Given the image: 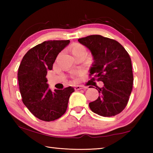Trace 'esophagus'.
Returning a JSON list of instances; mask_svg holds the SVG:
<instances>
[{
	"label": "esophagus",
	"instance_id": "esophagus-1",
	"mask_svg": "<svg viewBox=\"0 0 153 153\" xmlns=\"http://www.w3.org/2000/svg\"><path fill=\"white\" fill-rule=\"evenodd\" d=\"M87 87H84V86H82V85H76L74 87V89L76 91H78V90H80V89H87Z\"/></svg>",
	"mask_w": 153,
	"mask_h": 153
}]
</instances>
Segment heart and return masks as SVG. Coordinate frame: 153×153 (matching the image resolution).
<instances>
[{"instance_id": "b5f03b06", "label": "heart", "mask_w": 153, "mask_h": 153, "mask_svg": "<svg viewBox=\"0 0 153 153\" xmlns=\"http://www.w3.org/2000/svg\"><path fill=\"white\" fill-rule=\"evenodd\" d=\"M70 51L71 54H73L74 57H76L77 55H79L82 53H83L85 52V48L83 45L79 43H75L73 45H71L70 48Z\"/></svg>"}]
</instances>
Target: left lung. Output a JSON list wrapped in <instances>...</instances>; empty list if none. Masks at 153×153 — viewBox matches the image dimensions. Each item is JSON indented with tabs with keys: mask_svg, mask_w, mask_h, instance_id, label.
Listing matches in <instances>:
<instances>
[{
	"mask_svg": "<svg viewBox=\"0 0 153 153\" xmlns=\"http://www.w3.org/2000/svg\"><path fill=\"white\" fill-rule=\"evenodd\" d=\"M91 51L94 62L90 76L104 83L99 96L89 103L93 112L104 117L118 114L126 108L134 82L130 56L118 41L99 35L79 39Z\"/></svg>",
	"mask_w": 153,
	"mask_h": 153,
	"instance_id": "8db88e82",
	"label": "left lung"
}]
</instances>
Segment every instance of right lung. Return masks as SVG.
Segmentation results:
<instances>
[{"mask_svg": "<svg viewBox=\"0 0 153 153\" xmlns=\"http://www.w3.org/2000/svg\"><path fill=\"white\" fill-rule=\"evenodd\" d=\"M70 42L44 41L29 50L19 64L18 79L22 101L35 117L43 121L60 118L66 112L70 96L74 91L72 87H68L53 92L48 88L46 77L58 54Z\"/></svg>", "mask_w": 153, "mask_h": 153, "instance_id": "obj_1", "label": "right lung"}]
</instances>
